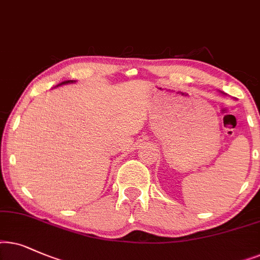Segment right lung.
I'll use <instances>...</instances> for the list:
<instances>
[{
  "label": "right lung",
  "mask_w": 260,
  "mask_h": 260,
  "mask_svg": "<svg viewBox=\"0 0 260 260\" xmlns=\"http://www.w3.org/2000/svg\"><path fill=\"white\" fill-rule=\"evenodd\" d=\"M76 81H71V79H70V81H64V82H61L60 83V84H58L57 86H59V85H63V84H70V83H75Z\"/></svg>",
  "instance_id": "right-lung-1"
}]
</instances>
